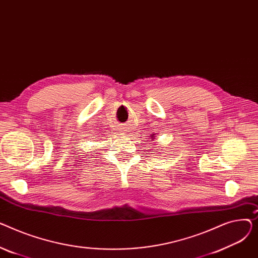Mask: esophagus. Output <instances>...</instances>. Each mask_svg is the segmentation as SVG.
<instances>
[{
    "label": "esophagus",
    "mask_w": 258,
    "mask_h": 258,
    "mask_svg": "<svg viewBox=\"0 0 258 258\" xmlns=\"http://www.w3.org/2000/svg\"><path fill=\"white\" fill-rule=\"evenodd\" d=\"M126 131H127V130H126L125 126H120V127H119V132H120L121 134H123V135L126 134Z\"/></svg>",
    "instance_id": "1"
}]
</instances>
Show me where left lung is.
I'll return each instance as SVG.
<instances>
[{"mask_svg": "<svg viewBox=\"0 0 258 258\" xmlns=\"http://www.w3.org/2000/svg\"><path fill=\"white\" fill-rule=\"evenodd\" d=\"M151 139H152L153 141H154V140L156 139V136H155V134H152V135H151Z\"/></svg>", "mask_w": 258, "mask_h": 258, "instance_id": "obj_1", "label": "left lung"}]
</instances>
